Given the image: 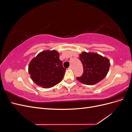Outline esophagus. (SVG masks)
<instances>
[{
  "label": "esophagus",
  "instance_id": "esophagus-1",
  "mask_svg": "<svg viewBox=\"0 0 132 132\" xmlns=\"http://www.w3.org/2000/svg\"><path fill=\"white\" fill-rule=\"evenodd\" d=\"M69 69H73V67L72 65H70L69 67Z\"/></svg>",
  "mask_w": 132,
  "mask_h": 132
}]
</instances>
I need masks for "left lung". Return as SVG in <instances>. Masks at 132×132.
<instances>
[{
	"mask_svg": "<svg viewBox=\"0 0 132 132\" xmlns=\"http://www.w3.org/2000/svg\"><path fill=\"white\" fill-rule=\"evenodd\" d=\"M84 69L82 75L77 79L86 85H94L107 75L110 67L109 59L96 53L82 52L80 54Z\"/></svg>",
	"mask_w": 132,
	"mask_h": 132,
	"instance_id": "obj_1",
	"label": "left lung"
}]
</instances>
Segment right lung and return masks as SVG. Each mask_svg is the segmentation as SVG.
Segmentation results:
<instances>
[{
  "instance_id": "add662e5",
  "label": "right lung",
  "mask_w": 132,
  "mask_h": 132,
  "mask_svg": "<svg viewBox=\"0 0 132 132\" xmlns=\"http://www.w3.org/2000/svg\"><path fill=\"white\" fill-rule=\"evenodd\" d=\"M65 68L57 51H44L31 60L29 73L32 81L43 88H50L61 82Z\"/></svg>"
}]
</instances>
